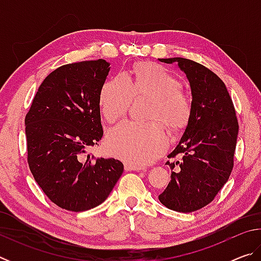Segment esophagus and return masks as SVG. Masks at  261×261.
Here are the masks:
<instances>
[{
    "label": "esophagus",
    "mask_w": 261,
    "mask_h": 261,
    "mask_svg": "<svg viewBox=\"0 0 261 261\" xmlns=\"http://www.w3.org/2000/svg\"><path fill=\"white\" fill-rule=\"evenodd\" d=\"M124 168L126 171H137V170H141L140 167H137V166H134V165H130V163H125L124 165Z\"/></svg>",
    "instance_id": "esophagus-1"
}]
</instances>
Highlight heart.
Masks as SVG:
<instances>
[{
    "label": "heart",
    "instance_id": "b5f03b06",
    "mask_svg": "<svg viewBox=\"0 0 261 261\" xmlns=\"http://www.w3.org/2000/svg\"><path fill=\"white\" fill-rule=\"evenodd\" d=\"M179 88L178 79L162 65L138 64L132 78L117 74L103 84L99 94L100 113L108 123H115L125 116L132 95H145L152 98L148 120L161 121L173 131L179 130L191 115V100ZM106 145L114 156L141 166L166 151L168 137L156 122H124L108 132Z\"/></svg>",
    "mask_w": 261,
    "mask_h": 261
}]
</instances>
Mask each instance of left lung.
<instances>
[{
	"mask_svg": "<svg viewBox=\"0 0 261 261\" xmlns=\"http://www.w3.org/2000/svg\"><path fill=\"white\" fill-rule=\"evenodd\" d=\"M177 63L191 88V115L184 134L168 158L170 182L159 200L168 208L190 213L208 205L224 184L233 167L238 122L224 83L197 62L173 57L159 59Z\"/></svg>",
	"mask_w": 261,
	"mask_h": 261,
	"instance_id": "8db88e82",
	"label": "left lung"
}]
</instances>
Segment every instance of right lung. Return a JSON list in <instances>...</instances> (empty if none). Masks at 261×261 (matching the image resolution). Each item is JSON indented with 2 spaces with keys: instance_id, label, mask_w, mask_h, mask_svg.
Returning a JSON list of instances; mask_svg holds the SVG:
<instances>
[{
  "instance_id": "add662e5",
  "label": "right lung",
  "mask_w": 261,
  "mask_h": 261,
  "mask_svg": "<svg viewBox=\"0 0 261 261\" xmlns=\"http://www.w3.org/2000/svg\"><path fill=\"white\" fill-rule=\"evenodd\" d=\"M109 65L96 60L57 68L39 86L25 117L31 173L61 208H94L123 174L121 161L87 153L103 135L99 94Z\"/></svg>"
}]
</instances>
